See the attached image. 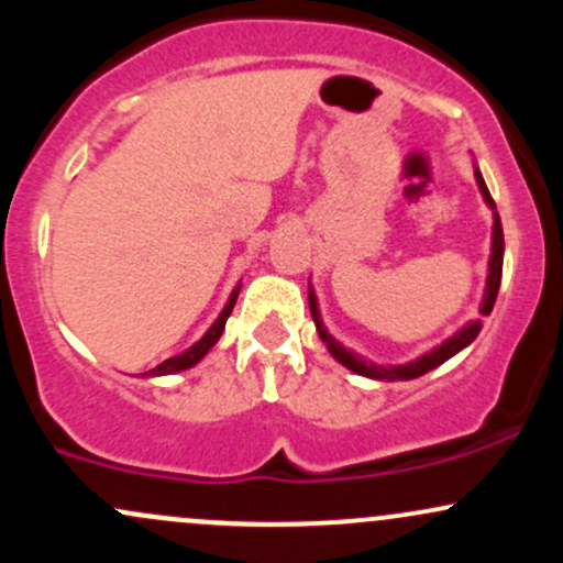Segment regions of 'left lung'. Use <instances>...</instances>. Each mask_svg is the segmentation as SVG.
I'll use <instances>...</instances> for the list:
<instances>
[{
    "mask_svg": "<svg viewBox=\"0 0 563 563\" xmlns=\"http://www.w3.org/2000/svg\"><path fill=\"white\" fill-rule=\"evenodd\" d=\"M475 181H478V189L481 195H484L486 206L494 211V227H492V256H489V277H486V291H484V301H481V314H492V307L494 301H497V291H499V280H503V253H505V238H503V221H499V213H497V206H494L489 189H486V181L484 176H481V170L475 168ZM310 312H312V320H314V329H318L320 339L325 342V347L333 357H336L342 366H347L350 372L361 374V376H368V379H385V382H406V379H417V376L432 372V368H438L441 363H446L449 357H454L456 352L465 350L467 344L473 342L475 336H478L481 331V320H471L467 325H462L460 331L454 333V336H449L446 342L438 344L435 350L424 352V355H419L417 361L411 363H404V366H376V363L366 361V357L355 355V352H350L347 347H342V344L336 342V339L331 336L329 331H325L323 320H320V310H318V299H314V291L310 288Z\"/></svg>",
    "mask_w": 563,
    "mask_h": 563,
    "instance_id": "8db88e82",
    "label": "left lung"
}]
</instances>
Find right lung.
Here are the masks:
<instances>
[{
	"label": "right lung",
	"instance_id": "right-lung-1",
	"mask_svg": "<svg viewBox=\"0 0 563 563\" xmlns=\"http://www.w3.org/2000/svg\"><path fill=\"white\" fill-rule=\"evenodd\" d=\"M238 294H240V286L230 294V301H227V307H224V310H221L219 318H216V323L206 331V336H202L200 342L191 344V347L187 352H181V355H173V357H168V361H163V363H159V366H154L152 372H146L144 376L178 374V372H187V368H191V366H197V363H200L202 357H206V352L211 350L216 342H219L221 333H224L227 318H230V314H232V307H234V301H238Z\"/></svg>",
	"mask_w": 563,
	"mask_h": 563
}]
</instances>
